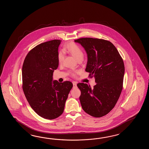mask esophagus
<instances>
[{
  "instance_id": "1",
  "label": "esophagus",
  "mask_w": 149,
  "mask_h": 149,
  "mask_svg": "<svg viewBox=\"0 0 149 149\" xmlns=\"http://www.w3.org/2000/svg\"><path fill=\"white\" fill-rule=\"evenodd\" d=\"M73 88H77V83H76V82H74V81H73Z\"/></svg>"
}]
</instances>
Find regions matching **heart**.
I'll return each mask as SVG.
<instances>
[{
  "label": "heart",
  "instance_id": "heart-1",
  "mask_svg": "<svg viewBox=\"0 0 149 149\" xmlns=\"http://www.w3.org/2000/svg\"><path fill=\"white\" fill-rule=\"evenodd\" d=\"M63 51L64 52H69L72 56L76 58L77 61L82 60L84 54L82 49L79 47L78 45L76 44L74 42H70L65 45L63 48ZM64 55L63 52L61 51L58 54V60L60 62H62L63 60Z\"/></svg>",
  "mask_w": 149,
  "mask_h": 149
}]
</instances>
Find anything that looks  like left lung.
Here are the masks:
<instances>
[{
    "mask_svg": "<svg viewBox=\"0 0 149 149\" xmlns=\"http://www.w3.org/2000/svg\"><path fill=\"white\" fill-rule=\"evenodd\" d=\"M85 49L87 55L85 71L94 77L96 85L79 83V97L82 109L94 117L108 114L116 104L123 89L125 66L123 58L111 42L97 38L74 40Z\"/></svg>",
    "mask_w": 149,
    "mask_h": 149,
    "instance_id": "obj_1",
    "label": "left lung"
}]
</instances>
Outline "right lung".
I'll list each match as a JSON object with an SVG mask.
<instances>
[{"mask_svg":"<svg viewBox=\"0 0 149 149\" xmlns=\"http://www.w3.org/2000/svg\"><path fill=\"white\" fill-rule=\"evenodd\" d=\"M61 40L38 45L29 52L23 64L22 88L25 97L36 113L54 119L63 112L72 83L53 80L58 66V46Z\"/></svg>","mask_w":149,"mask_h":149,"instance_id":"add662e5","label":"right lung"}]
</instances>
